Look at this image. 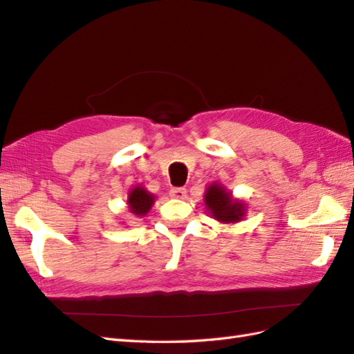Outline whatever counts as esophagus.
Instances as JSON below:
<instances>
[{
    "mask_svg": "<svg viewBox=\"0 0 354 354\" xmlns=\"http://www.w3.org/2000/svg\"><path fill=\"white\" fill-rule=\"evenodd\" d=\"M170 196L176 199H184L187 196V190L181 189V187H175V189L170 190Z\"/></svg>",
    "mask_w": 354,
    "mask_h": 354,
    "instance_id": "34e87169",
    "label": "esophagus"
}]
</instances>
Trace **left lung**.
<instances>
[{"label": "left lung", "instance_id": "8db88e82", "mask_svg": "<svg viewBox=\"0 0 354 354\" xmlns=\"http://www.w3.org/2000/svg\"><path fill=\"white\" fill-rule=\"evenodd\" d=\"M205 204L212 216L223 223L237 222L243 217L245 208L242 202L232 201L221 185H209L205 193Z\"/></svg>", "mask_w": 354, "mask_h": 354}]
</instances>
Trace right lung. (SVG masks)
Instances as JSON below:
<instances>
[{
    "mask_svg": "<svg viewBox=\"0 0 354 354\" xmlns=\"http://www.w3.org/2000/svg\"><path fill=\"white\" fill-rule=\"evenodd\" d=\"M127 204H129V209L133 214L146 216V213H149L150 207L153 204V196L145 189H141V187H135L129 193Z\"/></svg>",
    "mask_w": 354,
    "mask_h": 354,
    "instance_id": "add662e5",
    "label": "right lung"
}]
</instances>
